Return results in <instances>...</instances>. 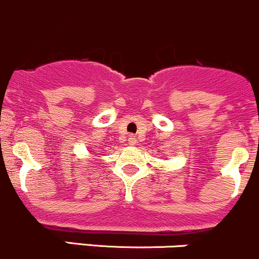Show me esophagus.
I'll return each mask as SVG.
<instances>
[{"instance_id": "1", "label": "esophagus", "mask_w": 259, "mask_h": 259, "mask_svg": "<svg viewBox=\"0 0 259 259\" xmlns=\"http://www.w3.org/2000/svg\"><path fill=\"white\" fill-rule=\"evenodd\" d=\"M128 142L131 143V145H135V143L137 142V138H136L135 136L131 135V136H128Z\"/></svg>"}]
</instances>
